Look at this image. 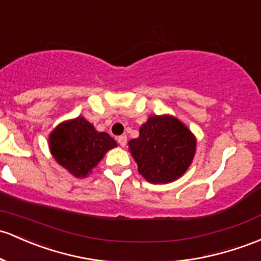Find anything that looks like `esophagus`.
Here are the masks:
<instances>
[{"mask_svg":"<svg viewBox=\"0 0 261 261\" xmlns=\"http://www.w3.org/2000/svg\"><path fill=\"white\" fill-rule=\"evenodd\" d=\"M117 141H118L119 145L124 147V145L127 144V136H119L118 138H117Z\"/></svg>","mask_w":261,"mask_h":261,"instance_id":"esophagus-1","label":"esophagus"}]
</instances>
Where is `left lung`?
<instances>
[{"instance_id": "1", "label": "left lung", "mask_w": 261, "mask_h": 261, "mask_svg": "<svg viewBox=\"0 0 261 261\" xmlns=\"http://www.w3.org/2000/svg\"><path fill=\"white\" fill-rule=\"evenodd\" d=\"M138 172L153 184H167L180 178L195 154L197 141L179 119L153 116L139 128V137L128 143Z\"/></svg>"}]
</instances>
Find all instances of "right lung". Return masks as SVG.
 <instances>
[{"instance_id": "1", "label": "right lung", "mask_w": 261, "mask_h": 261, "mask_svg": "<svg viewBox=\"0 0 261 261\" xmlns=\"http://www.w3.org/2000/svg\"><path fill=\"white\" fill-rule=\"evenodd\" d=\"M48 142L53 158L77 178L89 175L105 154L117 147L108 133L97 132L83 117L57 125Z\"/></svg>"}]
</instances>
